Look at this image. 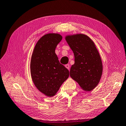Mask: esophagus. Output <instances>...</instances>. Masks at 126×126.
<instances>
[{"label": "esophagus", "instance_id": "obj_1", "mask_svg": "<svg viewBox=\"0 0 126 126\" xmlns=\"http://www.w3.org/2000/svg\"><path fill=\"white\" fill-rule=\"evenodd\" d=\"M65 67L66 68H67L68 70H69V68H70V66L69 64H65Z\"/></svg>", "mask_w": 126, "mask_h": 126}]
</instances>
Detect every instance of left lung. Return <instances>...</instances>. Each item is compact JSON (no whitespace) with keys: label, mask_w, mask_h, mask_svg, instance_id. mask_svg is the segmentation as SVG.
I'll list each match as a JSON object with an SVG mask.
<instances>
[{"label":"left lung","mask_w":126,"mask_h":126,"mask_svg":"<svg viewBox=\"0 0 126 126\" xmlns=\"http://www.w3.org/2000/svg\"><path fill=\"white\" fill-rule=\"evenodd\" d=\"M65 39L74 55L70 76L83 91L93 90L98 84L103 72L102 59L95 44L83 34L67 35Z\"/></svg>","instance_id":"left-lung-1"}]
</instances>
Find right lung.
<instances>
[{
	"label": "right lung",
	"instance_id": "1",
	"mask_svg": "<svg viewBox=\"0 0 126 126\" xmlns=\"http://www.w3.org/2000/svg\"><path fill=\"white\" fill-rule=\"evenodd\" d=\"M62 39L58 33H48L38 40L32 55L31 74L33 83L40 92L49 97L56 94L69 77V71L59 63L55 53Z\"/></svg>",
	"mask_w": 126,
	"mask_h": 126
}]
</instances>
